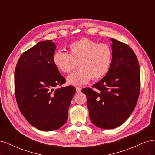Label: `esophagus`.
<instances>
[{"mask_svg":"<svg viewBox=\"0 0 155 155\" xmlns=\"http://www.w3.org/2000/svg\"><path fill=\"white\" fill-rule=\"evenodd\" d=\"M76 90L77 92H80L81 91V88L80 87H76Z\"/></svg>","mask_w":155,"mask_h":155,"instance_id":"esophagus-1","label":"esophagus"}]
</instances>
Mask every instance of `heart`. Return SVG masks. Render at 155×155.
I'll list each match as a JSON object with an SVG mask.
<instances>
[{"instance_id":"heart-1","label":"heart","mask_w":155,"mask_h":155,"mask_svg":"<svg viewBox=\"0 0 155 155\" xmlns=\"http://www.w3.org/2000/svg\"><path fill=\"white\" fill-rule=\"evenodd\" d=\"M68 53L57 51L53 55V63L60 72L68 74L76 68L79 70L67 78L72 85H82L92 78L97 80L104 77L110 69L112 51L105 43H97L88 38H82L70 43Z\"/></svg>"}]
</instances>
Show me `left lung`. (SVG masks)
Listing matches in <instances>:
<instances>
[{"label":"left lung","instance_id":"8db88e82","mask_svg":"<svg viewBox=\"0 0 155 155\" xmlns=\"http://www.w3.org/2000/svg\"><path fill=\"white\" fill-rule=\"evenodd\" d=\"M112 57L109 72L92 86L81 91L87 96L89 116L97 127H118L132 113L139 97L140 72L137 55L129 46L111 39Z\"/></svg>","mask_w":155,"mask_h":155}]
</instances>
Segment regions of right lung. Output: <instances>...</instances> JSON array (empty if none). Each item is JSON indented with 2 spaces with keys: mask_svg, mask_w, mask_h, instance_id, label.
Masks as SVG:
<instances>
[{
  "mask_svg": "<svg viewBox=\"0 0 155 155\" xmlns=\"http://www.w3.org/2000/svg\"><path fill=\"white\" fill-rule=\"evenodd\" d=\"M56 48L51 40L39 42L25 51L15 70V94L26 120L43 131L54 130L67 120L76 89L61 87L66 80L53 63ZM58 86L60 88L54 89Z\"/></svg>",
  "mask_w": 155,
  "mask_h": 155,
  "instance_id": "right-lung-1",
  "label": "right lung"
}]
</instances>
